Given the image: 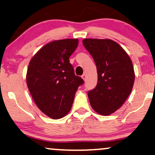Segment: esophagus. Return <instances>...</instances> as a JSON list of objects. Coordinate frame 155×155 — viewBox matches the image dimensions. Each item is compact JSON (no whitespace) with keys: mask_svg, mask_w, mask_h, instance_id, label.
Listing matches in <instances>:
<instances>
[{"mask_svg":"<svg viewBox=\"0 0 155 155\" xmlns=\"http://www.w3.org/2000/svg\"><path fill=\"white\" fill-rule=\"evenodd\" d=\"M81 78L84 80V81H85V80H86V78H87V75H86V74H83V75L81 76Z\"/></svg>","mask_w":155,"mask_h":155,"instance_id":"34e87169","label":"esophagus"}]
</instances>
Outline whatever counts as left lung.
Instances as JSON below:
<instances>
[{"label": "left lung", "mask_w": 155, "mask_h": 155, "mask_svg": "<svg viewBox=\"0 0 155 155\" xmlns=\"http://www.w3.org/2000/svg\"><path fill=\"white\" fill-rule=\"evenodd\" d=\"M83 45L97 66V87L88 92L94 110L111 114L120 108L132 91L134 71L130 56L117 42L110 39L85 38Z\"/></svg>", "instance_id": "obj_1"}]
</instances>
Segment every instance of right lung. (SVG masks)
<instances>
[{"label": "right lung", "instance_id": "add662e5", "mask_svg": "<svg viewBox=\"0 0 155 155\" xmlns=\"http://www.w3.org/2000/svg\"><path fill=\"white\" fill-rule=\"evenodd\" d=\"M79 40L62 39L43 46L31 58L26 74L27 86L43 113L61 119L71 110L76 91L84 80L74 74L69 57Z\"/></svg>", "mask_w": 155, "mask_h": 155}]
</instances>
